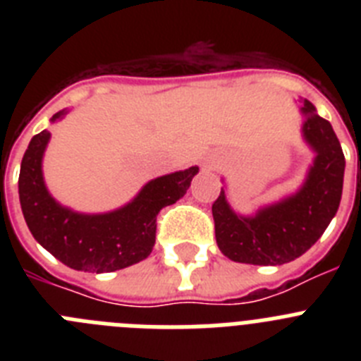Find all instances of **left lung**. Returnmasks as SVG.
<instances>
[{
	"mask_svg": "<svg viewBox=\"0 0 361 361\" xmlns=\"http://www.w3.org/2000/svg\"><path fill=\"white\" fill-rule=\"evenodd\" d=\"M302 133L317 157L305 183L295 195L258 209L253 216L235 213L224 188L213 202L219 250L233 262L253 266H282L302 257L324 235L336 215L343 188L345 157L329 121L304 101Z\"/></svg>",
	"mask_w": 361,
	"mask_h": 361,
	"instance_id": "8db88e82",
	"label": "left lung"
}]
</instances>
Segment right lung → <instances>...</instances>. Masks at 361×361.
Returning a JSON list of instances; mask_svg holds the SVG:
<instances>
[{
    "label": "right lung",
    "mask_w": 361,
    "mask_h": 361,
    "mask_svg": "<svg viewBox=\"0 0 361 361\" xmlns=\"http://www.w3.org/2000/svg\"><path fill=\"white\" fill-rule=\"evenodd\" d=\"M66 110L57 111L52 123ZM50 133L32 137L19 171V202L25 222L37 242L65 266L88 273H110L141 262L152 253L157 215L188 191L197 166L153 178L123 208L99 215H85L63 208L43 180V153Z\"/></svg>",
    "instance_id": "add662e5"
}]
</instances>
